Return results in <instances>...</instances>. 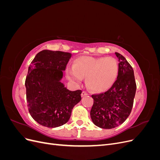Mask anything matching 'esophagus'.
I'll use <instances>...</instances> for the list:
<instances>
[{"label":"esophagus","instance_id":"1","mask_svg":"<svg viewBox=\"0 0 160 160\" xmlns=\"http://www.w3.org/2000/svg\"><path fill=\"white\" fill-rule=\"evenodd\" d=\"M88 95V93H87V92L85 91H83L81 93V97H82V98H83V97H84V96H85V95Z\"/></svg>","mask_w":160,"mask_h":160}]
</instances>
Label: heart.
<instances>
[{"label":"heart","instance_id":"b5f03b06","mask_svg":"<svg viewBox=\"0 0 160 160\" xmlns=\"http://www.w3.org/2000/svg\"><path fill=\"white\" fill-rule=\"evenodd\" d=\"M118 73V62L113 57L83 56L74 61L72 68L67 71V77L75 84H79L85 77L86 86L90 90L104 92L113 86Z\"/></svg>","mask_w":160,"mask_h":160}]
</instances>
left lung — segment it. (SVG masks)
<instances>
[{
  "label": "left lung",
  "instance_id": "1",
  "mask_svg": "<svg viewBox=\"0 0 160 160\" xmlns=\"http://www.w3.org/2000/svg\"><path fill=\"white\" fill-rule=\"evenodd\" d=\"M115 54L119 59V73L115 83L105 93L91 95L93 105L91 118L96 126L102 129L116 128L126 120L136 91L132 67L123 55L117 52Z\"/></svg>",
  "mask_w": 160,
  "mask_h": 160
}]
</instances>
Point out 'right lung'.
<instances>
[{
    "label": "right lung",
    "instance_id": "add662e5",
    "mask_svg": "<svg viewBox=\"0 0 160 160\" xmlns=\"http://www.w3.org/2000/svg\"><path fill=\"white\" fill-rule=\"evenodd\" d=\"M71 53L42 50L28 67L25 80L27 102L33 119L42 126L57 128L68 122L81 100V90L69 91L62 83Z\"/></svg>",
    "mask_w": 160,
    "mask_h": 160
}]
</instances>
